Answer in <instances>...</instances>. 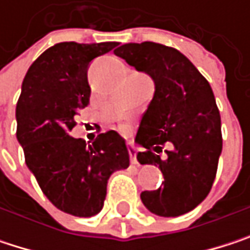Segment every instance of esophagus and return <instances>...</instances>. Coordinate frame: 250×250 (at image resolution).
Masks as SVG:
<instances>
[{"label":"esophagus","mask_w":250,"mask_h":250,"mask_svg":"<svg viewBox=\"0 0 250 250\" xmlns=\"http://www.w3.org/2000/svg\"><path fill=\"white\" fill-rule=\"evenodd\" d=\"M128 153H130V162H131L133 165H137V164H139V162H137V158H136V156H137V149H136L131 143L128 145Z\"/></svg>","instance_id":"1"}]
</instances>
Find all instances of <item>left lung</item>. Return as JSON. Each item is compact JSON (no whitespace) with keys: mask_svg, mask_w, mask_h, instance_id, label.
I'll use <instances>...</instances> for the list:
<instances>
[{"mask_svg":"<svg viewBox=\"0 0 250 250\" xmlns=\"http://www.w3.org/2000/svg\"><path fill=\"white\" fill-rule=\"evenodd\" d=\"M114 55L155 83L134 140L145 149L137 161L159 167L165 181L155 191H143L142 203L161 217L185 214L208 195L222 153V123L213 89L174 47L153 42L125 43Z\"/></svg>","mask_w":250,"mask_h":250,"instance_id":"obj_1","label":"left lung"}]
</instances>
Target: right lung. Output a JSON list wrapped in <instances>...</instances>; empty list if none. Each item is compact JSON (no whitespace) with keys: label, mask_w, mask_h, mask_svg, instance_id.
<instances>
[{"label":"right lung","mask_w":250,"mask_h":250,"mask_svg":"<svg viewBox=\"0 0 250 250\" xmlns=\"http://www.w3.org/2000/svg\"><path fill=\"white\" fill-rule=\"evenodd\" d=\"M117 44L62 42L49 47L28 68L16 108L27 168L49 201L76 217L98 214L110 175L130 165L117 131L101 133L92 145L69 134L78 110L89 103V63Z\"/></svg>","instance_id":"1"}]
</instances>
